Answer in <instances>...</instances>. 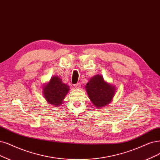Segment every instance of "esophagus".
Segmentation results:
<instances>
[{
  "label": "esophagus",
  "mask_w": 160,
  "mask_h": 160,
  "mask_svg": "<svg viewBox=\"0 0 160 160\" xmlns=\"http://www.w3.org/2000/svg\"><path fill=\"white\" fill-rule=\"evenodd\" d=\"M80 86H81V85H80V83H77V84H76L75 85H74V87L76 88H80Z\"/></svg>",
  "instance_id": "obj_1"
}]
</instances>
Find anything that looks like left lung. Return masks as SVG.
<instances>
[{
    "label": "left lung",
    "instance_id": "left-lung-1",
    "mask_svg": "<svg viewBox=\"0 0 160 160\" xmlns=\"http://www.w3.org/2000/svg\"><path fill=\"white\" fill-rule=\"evenodd\" d=\"M86 88L92 102L98 108L110 103L115 92V86L105 82L103 76L99 74L91 78Z\"/></svg>",
    "mask_w": 160,
    "mask_h": 160
}]
</instances>
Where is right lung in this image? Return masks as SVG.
<instances>
[{"mask_svg":"<svg viewBox=\"0 0 160 160\" xmlns=\"http://www.w3.org/2000/svg\"><path fill=\"white\" fill-rule=\"evenodd\" d=\"M69 91V87L64 84L60 78L53 76L49 83L43 88V95L50 104L58 106L61 105L62 100Z\"/></svg>","mask_w":160,"mask_h":160,"instance_id":"right-lung-1","label":"right lung"}]
</instances>
